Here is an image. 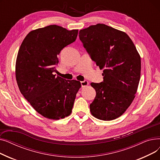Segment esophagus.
Returning a JSON list of instances; mask_svg holds the SVG:
<instances>
[{
    "instance_id": "obj_1",
    "label": "esophagus",
    "mask_w": 160,
    "mask_h": 160,
    "mask_svg": "<svg viewBox=\"0 0 160 160\" xmlns=\"http://www.w3.org/2000/svg\"><path fill=\"white\" fill-rule=\"evenodd\" d=\"M80 83H81V86H82V88H83V87H86L87 86H88L89 83L87 80H84V81H82V82H80Z\"/></svg>"
}]
</instances>
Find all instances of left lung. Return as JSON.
<instances>
[{
  "label": "left lung",
  "mask_w": 160,
  "mask_h": 160,
  "mask_svg": "<svg viewBox=\"0 0 160 160\" xmlns=\"http://www.w3.org/2000/svg\"><path fill=\"white\" fill-rule=\"evenodd\" d=\"M83 47L100 69L103 82L91 83L96 97L91 114L103 121L122 115L135 98L141 75V58L130 37L104 24L80 30Z\"/></svg>",
  "instance_id": "obj_1"
}]
</instances>
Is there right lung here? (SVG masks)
<instances>
[{"label":"right lung","instance_id":"add662e5","mask_svg":"<svg viewBox=\"0 0 160 160\" xmlns=\"http://www.w3.org/2000/svg\"><path fill=\"white\" fill-rule=\"evenodd\" d=\"M78 32L49 25L29 32L19 48L15 64L18 87L34 110L46 118L58 120L71 113L81 83L56 77L54 72L58 55L73 43Z\"/></svg>","mask_w":160,"mask_h":160}]
</instances>
